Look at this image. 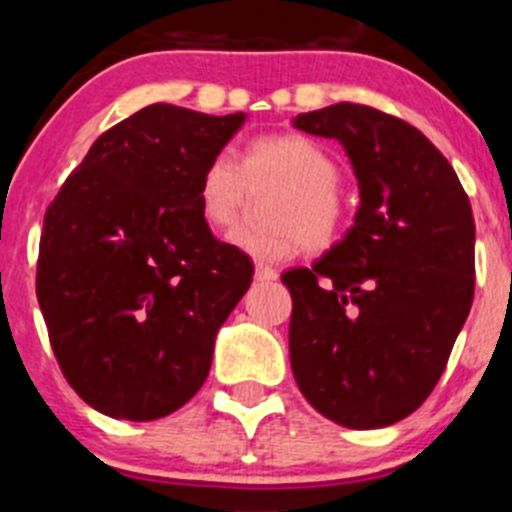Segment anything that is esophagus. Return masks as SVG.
Segmentation results:
<instances>
[{"label": "esophagus", "mask_w": 512, "mask_h": 512, "mask_svg": "<svg viewBox=\"0 0 512 512\" xmlns=\"http://www.w3.org/2000/svg\"><path fill=\"white\" fill-rule=\"evenodd\" d=\"M256 279H259V282H274V279H279V271L274 269V266H269V264H256Z\"/></svg>", "instance_id": "obj_1"}]
</instances>
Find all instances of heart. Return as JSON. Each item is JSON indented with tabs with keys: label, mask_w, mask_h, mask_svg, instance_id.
<instances>
[{
	"label": "heart",
	"mask_w": 512,
	"mask_h": 512,
	"mask_svg": "<svg viewBox=\"0 0 512 512\" xmlns=\"http://www.w3.org/2000/svg\"><path fill=\"white\" fill-rule=\"evenodd\" d=\"M338 182L336 156L310 135H261L248 140L238 161L228 151L207 161L197 182V207L210 228H228L241 215L248 187L277 184L266 202L271 223L243 225L230 233V243L259 259L282 261L302 246L325 251L341 238L346 202Z\"/></svg>",
	"instance_id": "1"
}]
</instances>
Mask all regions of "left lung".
I'll return each instance as SVG.
<instances>
[{
    "label": "left lung",
    "mask_w": 512,
    "mask_h": 512,
    "mask_svg": "<svg viewBox=\"0 0 512 512\" xmlns=\"http://www.w3.org/2000/svg\"><path fill=\"white\" fill-rule=\"evenodd\" d=\"M295 128L346 148L361 205L318 264L282 274L292 374L333 423L384 428L431 395L469 315L472 205L443 153L400 117L341 102Z\"/></svg>",
    "instance_id": "obj_1"
}]
</instances>
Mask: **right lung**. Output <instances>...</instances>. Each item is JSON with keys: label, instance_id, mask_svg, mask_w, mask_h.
Segmentation results:
<instances>
[{"label": "right lung", "instance_id": "right-lung-1", "mask_svg": "<svg viewBox=\"0 0 512 512\" xmlns=\"http://www.w3.org/2000/svg\"><path fill=\"white\" fill-rule=\"evenodd\" d=\"M243 120L148 104L94 140L45 210L40 312L63 377L99 413L164 418L210 374L253 264L212 235L197 182Z\"/></svg>", "mask_w": 512, "mask_h": 512}]
</instances>
